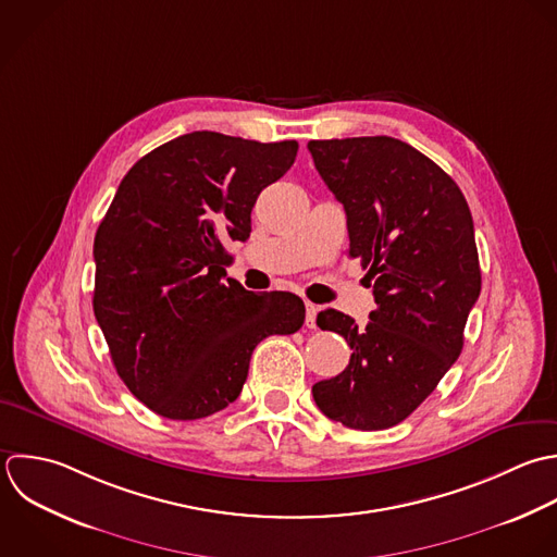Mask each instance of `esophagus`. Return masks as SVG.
<instances>
[{
    "instance_id": "1",
    "label": "esophagus",
    "mask_w": 557,
    "mask_h": 557,
    "mask_svg": "<svg viewBox=\"0 0 557 557\" xmlns=\"http://www.w3.org/2000/svg\"><path fill=\"white\" fill-rule=\"evenodd\" d=\"M317 312H319V306H314V304H306V325L310 327V330H314L317 327Z\"/></svg>"
}]
</instances>
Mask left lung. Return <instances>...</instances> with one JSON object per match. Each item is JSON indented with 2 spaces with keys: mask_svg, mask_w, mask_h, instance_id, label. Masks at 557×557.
Returning a JSON list of instances; mask_svg holds the SVG:
<instances>
[{
  "mask_svg": "<svg viewBox=\"0 0 557 557\" xmlns=\"http://www.w3.org/2000/svg\"><path fill=\"white\" fill-rule=\"evenodd\" d=\"M314 166L343 203L349 256L377 308L367 327L317 317L354 349L347 369L312 386L319 410L351 430H388L438 386L465 345L482 290L469 203L428 156L393 136L310 140Z\"/></svg>",
  "mask_w": 557,
  "mask_h": 557,
  "instance_id": "obj_1",
  "label": "left lung"
}]
</instances>
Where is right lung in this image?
Instances as JSON below:
<instances>
[{
	"mask_svg": "<svg viewBox=\"0 0 557 557\" xmlns=\"http://www.w3.org/2000/svg\"><path fill=\"white\" fill-rule=\"evenodd\" d=\"M297 140L258 143L190 132L143 156L95 234L92 310L129 393L173 421L227 408L260 341L295 334L304 301L227 282L230 240L295 162Z\"/></svg>",
	"mask_w": 557,
	"mask_h": 557,
	"instance_id": "1",
	"label": "right lung"
}]
</instances>
